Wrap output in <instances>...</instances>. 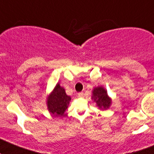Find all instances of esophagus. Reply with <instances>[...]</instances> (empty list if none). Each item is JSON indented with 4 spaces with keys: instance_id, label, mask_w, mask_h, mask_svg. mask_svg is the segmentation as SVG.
<instances>
[{
    "instance_id": "1",
    "label": "esophagus",
    "mask_w": 154,
    "mask_h": 154,
    "mask_svg": "<svg viewBox=\"0 0 154 154\" xmlns=\"http://www.w3.org/2000/svg\"><path fill=\"white\" fill-rule=\"evenodd\" d=\"M83 95H84V94H83V92H79L78 93V96L79 97H83Z\"/></svg>"
}]
</instances>
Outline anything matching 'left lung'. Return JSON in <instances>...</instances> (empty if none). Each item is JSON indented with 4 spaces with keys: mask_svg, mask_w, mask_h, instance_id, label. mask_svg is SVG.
Here are the masks:
<instances>
[{
    "mask_svg": "<svg viewBox=\"0 0 154 154\" xmlns=\"http://www.w3.org/2000/svg\"><path fill=\"white\" fill-rule=\"evenodd\" d=\"M92 99L101 110H107L111 104V98L107 95V90L103 86L95 87L92 90Z\"/></svg>",
    "mask_w": 154,
    "mask_h": 154,
    "instance_id": "1",
    "label": "left lung"
}]
</instances>
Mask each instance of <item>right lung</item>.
Wrapping results in <instances>:
<instances>
[{
	"mask_svg": "<svg viewBox=\"0 0 154 154\" xmlns=\"http://www.w3.org/2000/svg\"><path fill=\"white\" fill-rule=\"evenodd\" d=\"M47 99V108L50 113L56 117H61L68 108L71 98L65 93V89L57 83Z\"/></svg>",
	"mask_w": 154,
	"mask_h": 154,
	"instance_id": "1",
	"label": "right lung"
}]
</instances>
